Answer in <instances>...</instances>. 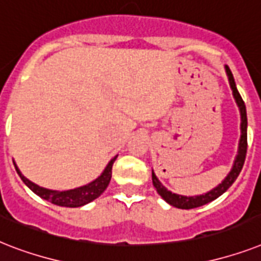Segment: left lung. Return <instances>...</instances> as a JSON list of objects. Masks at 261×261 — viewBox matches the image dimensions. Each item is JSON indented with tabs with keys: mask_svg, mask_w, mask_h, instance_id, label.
Here are the masks:
<instances>
[{
	"mask_svg": "<svg viewBox=\"0 0 261 261\" xmlns=\"http://www.w3.org/2000/svg\"><path fill=\"white\" fill-rule=\"evenodd\" d=\"M225 70H226V74H228L229 83H230V87H232L233 95L236 98L237 105L240 108V113H241V139H240L239 144V155H237L236 160H234V164H233L232 171L229 172L228 176L222 180V183H220L216 189H213L209 193L203 194V195H198V197H183V195H178V194H172L171 191L166 189V187L162 185V183L158 180L156 175L152 172V183L155 189L158 190V193L160 194V197L163 198L164 201L168 202L171 206H175L178 209H194V207H199L202 205H206L209 202L214 201L217 198L222 195V194L232 186L234 180L237 179L239 174L243 170L244 162H245V156H247V109H245V103H244L243 98L240 95L239 90H237L236 83H234V78H233V74L230 71V68L228 66H225Z\"/></svg>",
	"mask_w": 261,
	"mask_h": 261,
	"instance_id": "left-lung-1",
	"label": "left lung"
}]
</instances>
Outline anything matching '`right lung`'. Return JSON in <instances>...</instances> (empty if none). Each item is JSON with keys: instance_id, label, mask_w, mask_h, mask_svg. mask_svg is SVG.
<instances>
[{"instance_id": "1", "label": "right lung", "mask_w": 261, "mask_h": 261, "mask_svg": "<svg viewBox=\"0 0 261 261\" xmlns=\"http://www.w3.org/2000/svg\"><path fill=\"white\" fill-rule=\"evenodd\" d=\"M116 159H117V156H114L113 159L110 160L105 171L102 172L101 176L95 179L94 182L89 183L86 186L78 187V189L67 190V191H54V190L43 189V187L37 186L25 178L17 167H16V171L20 175V178L22 179V182L40 198H43L45 201H49L54 205L64 206V207H79V206H83L89 202L94 201L95 198L99 197L105 191L110 182V178H112V168H113V163L116 162Z\"/></svg>"}]
</instances>
